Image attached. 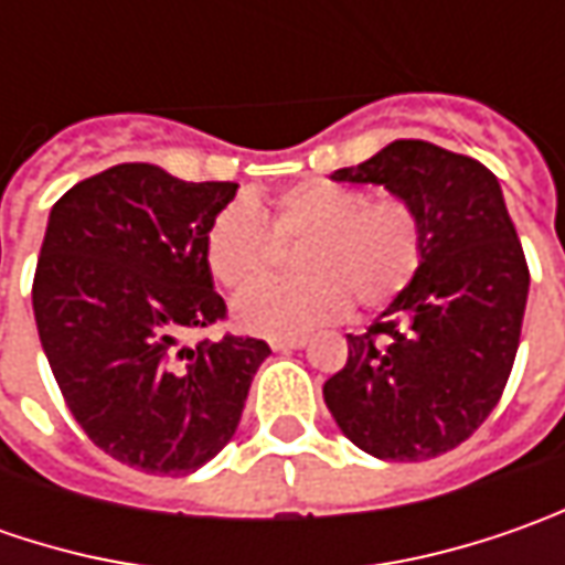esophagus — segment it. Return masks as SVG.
I'll return each mask as SVG.
<instances>
[{"mask_svg":"<svg viewBox=\"0 0 565 565\" xmlns=\"http://www.w3.org/2000/svg\"><path fill=\"white\" fill-rule=\"evenodd\" d=\"M308 337H289V339H270L273 352H289V349H305Z\"/></svg>","mask_w":565,"mask_h":565,"instance_id":"1","label":"esophagus"}]
</instances>
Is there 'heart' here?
<instances>
[{"instance_id":"b5f03b06","label":"heart","mask_w":565,"mask_h":565,"mask_svg":"<svg viewBox=\"0 0 565 565\" xmlns=\"http://www.w3.org/2000/svg\"><path fill=\"white\" fill-rule=\"evenodd\" d=\"M305 244L296 258L302 279L257 290L275 271L282 247ZM424 260L418 210L339 182H301L282 191L267 223L248 204L226 206L206 228V264L235 301L238 330L254 337H298L333 323L355 301L380 311L396 301Z\"/></svg>"}]
</instances>
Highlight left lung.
<instances>
[{
	"instance_id": "1",
	"label": "left lung",
	"mask_w": 565,
	"mask_h": 565,
	"mask_svg": "<svg viewBox=\"0 0 565 565\" xmlns=\"http://www.w3.org/2000/svg\"><path fill=\"white\" fill-rule=\"evenodd\" d=\"M333 182L383 185L418 210L424 260L412 286L349 333L323 399L352 444L386 462H422L468 440L510 380L529 264L497 175L427 141L386 143Z\"/></svg>"
}]
</instances>
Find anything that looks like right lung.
Listing matches in <instances>:
<instances>
[{"instance_id":"1","label":"right lung","mask_w":565,"mask_h":565,"mask_svg":"<svg viewBox=\"0 0 565 565\" xmlns=\"http://www.w3.org/2000/svg\"><path fill=\"white\" fill-rule=\"evenodd\" d=\"M235 182H182L121 163L50 210L33 273L40 345L68 412L94 444L147 475L210 462L242 422L264 339L185 337L226 317L206 228Z\"/></svg>"}]
</instances>
